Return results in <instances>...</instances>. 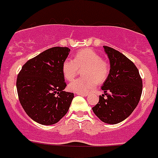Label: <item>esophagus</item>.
I'll return each instance as SVG.
<instances>
[{
	"label": "esophagus",
	"instance_id": "esophagus-1",
	"mask_svg": "<svg viewBox=\"0 0 158 158\" xmlns=\"http://www.w3.org/2000/svg\"><path fill=\"white\" fill-rule=\"evenodd\" d=\"M77 95H80V96H88V94H86V93H77Z\"/></svg>",
	"mask_w": 158,
	"mask_h": 158
}]
</instances>
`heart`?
I'll use <instances>...</instances> for the list:
<instances>
[{
	"label": "heart",
	"mask_w": 158,
	"mask_h": 158,
	"mask_svg": "<svg viewBox=\"0 0 158 158\" xmlns=\"http://www.w3.org/2000/svg\"><path fill=\"white\" fill-rule=\"evenodd\" d=\"M82 70L84 77L74 79L69 84V89L76 93H87L96 87L97 82L102 83L107 79L110 65L102 60L99 53L91 48L77 52L74 59H66L62 64V73L67 80L70 81Z\"/></svg>",
	"instance_id": "b5f03b06"
}]
</instances>
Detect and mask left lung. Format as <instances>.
<instances>
[{
  "instance_id": "obj_1",
  "label": "left lung",
  "mask_w": 158,
  "mask_h": 158,
  "mask_svg": "<svg viewBox=\"0 0 158 158\" xmlns=\"http://www.w3.org/2000/svg\"><path fill=\"white\" fill-rule=\"evenodd\" d=\"M103 48L110 60V73L102 86L104 94L99 96L93 111L101 121L116 124L127 119L138 105L143 83L134 62L110 47Z\"/></svg>"
}]
</instances>
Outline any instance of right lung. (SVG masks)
I'll list each match as a JSON object with an SVG mask.
<instances>
[{"mask_svg":"<svg viewBox=\"0 0 158 158\" xmlns=\"http://www.w3.org/2000/svg\"><path fill=\"white\" fill-rule=\"evenodd\" d=\"M67 47H54L27 61L17 79L18 98L29 117L42 125L58 123L69 109L74 93L63 91L66 84L62 64Z\"/></svg>","mask_w":158,"mask_h":158,"instance_id":"obj_1","label":"right lung"}]
</instances>
